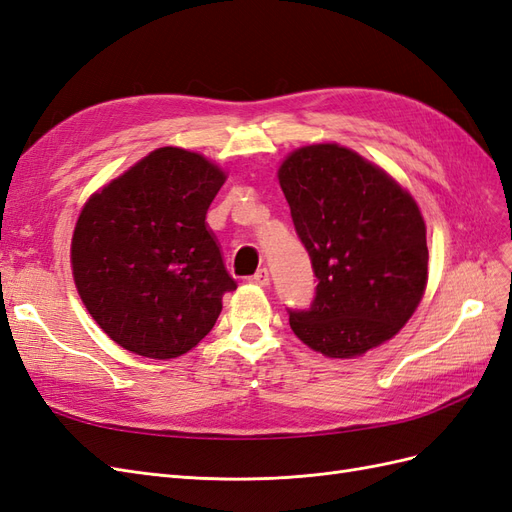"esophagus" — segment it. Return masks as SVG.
<instances>
[{
	"label": "esophagus",
	"instance_id": "esophagus-1",
	"mask_svg": "<svg viewBox=\"0 0 512 512\" xmlns=\"http://www.w3.org/2000/svg\"><path fill=\"white\" fill-rule=\"evenodd\" d=\"M250 282L256 284V286H269V271L267 269H258L252 277Z\"/></svg>",
	"mask_w": 512,
	"mask_h": 512
}]
</instances>
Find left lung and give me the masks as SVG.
<instances>
[{
  "instance_id": "obj_1",
  "label": "left lung",
  "mask_w": 512,
  "mask_h": 512,
  "mask_svg": "<svg viewBox=\"0 0 512 512\" xmlns=\"http://www.w3.org/2000/svg\"><path fill=\"white\" fill-rule=\"evenodd\" d=\"M277 179L318 280L309 309H288L294 335L331 359L397 335L427 286V230L414 198L335 143L292 151Z\"/></svg>"
}]
</instances>
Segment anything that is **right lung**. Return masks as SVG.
<instances>
[{
    "label": "right lung",
    "mask_w": 512,
    "mask_h": 512,
    "mask_svg": "<svg viewBox=\"0 0 512 512\" xmlns=\"http://www.w3.org/2000/svg\"><path fill=\"white\" fill-rule=\"evenodd\" d=\"M224 181L200 153L162 147L85 203L72 235L74 284L121 348L175 359L213 329L237 288L205 222Z\"/></svg>",
    "instance_id": "right-lung-1"
}]
</instances>
